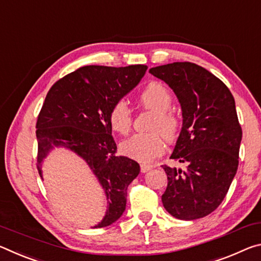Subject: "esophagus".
Wrapping results in <instances>:
<instances>
[{
  "instance_id": "obj_1",
  "label": "esophagus",
  "mask_w": 261,
  "mask_h": 261,
  "mask_svg": "<svg viewBox=\"0 0 261 261\" xmlns=\"http://www.w3.org/2000/svg\"><path fill=\"white\" fill-rule=\"evenodd\" d=\"M153 168L150 164H141V172H148L149 170H151Z\"/></svg>"
}]
</instances>
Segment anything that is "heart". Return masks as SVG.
<instances>
[{
    "label": "heart",
    "instance_id": "1",
    "mask_svg": "<svg viewBox=\"0 0 261 261\" xmlns=\"http://www.w3.org/2000/svg\"><path fill=\"white\" fill-rule=\"evenodd\" d=\"M140 102L144 108L155 111L152 119L151 133H139L121 143L123 155L139 162H150L164 151L163 134L166 139H173L179 128L177 114L171 110L172 95L161 82L148 83L140 93ZM109 123L115 133L126 135L132 127V112L125 100L114 101L109 110Z\"/></svg>",
    "mask_w": 261,
    "mask_h": 261
}]
</instances>
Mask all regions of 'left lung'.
<instances>
[{
    "instance_id": "8db88e82",
    "label": "left lung",
    "mask_w": 261,
    "mask_h": 261,
    "mask_svg": "<svg viewBox=\"0 0 261 261\" xmlns=\"http://www.w3.org/2000/svg\"><path fill=\"white\" fill-rule=\"evenodd\" d=\"M149 72L172 89L182 111L170 159L186 168L162 165L168 176L162 202L176 219H201L223 201L238 169L242 127L233 96L220 79L192 62L169 63Z\"/></svg>"
}]
</instances>
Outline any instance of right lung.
I'll list each match as a JSON object with an SVG mask.
<instances>
[{"label":"right lung","mask_w":261,"mask_h":261,"mask_svg":"<svg viewBox=\"0 0 261 261\" xmlns=\"http://www.w3.org/2000/svg\"><path fill=\"white\" fill-rule=\"evenodd\" d=\"M147 66H85L53 84L37 120V169L55 147H63L85 161L105 192L108 211L93 228L114 223L126 209L128 185L138 177V162L117 156L109 123L114 101L136 87Z\"/></svg>","instance_id":"obj_1"}]
</instances>
